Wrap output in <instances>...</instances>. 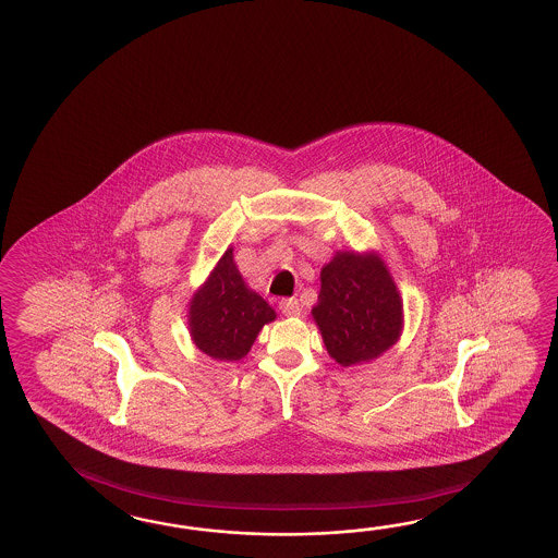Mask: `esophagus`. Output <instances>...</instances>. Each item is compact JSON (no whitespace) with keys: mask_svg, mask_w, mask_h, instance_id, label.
<instances>
[{"mask_svg":"<svg viewBox=\"0 0 558 558\" xmlns=\"http://www.w3.org/2000/svg\"><path fill=\"white\" fill-rule=\"evenodd\" d=\"M279 310H281V313L283 315H287V317H295V315H299L301 313V303H299L298 299H281L279 301Z\"/></svg>","mask_w":558,"mask_h":558,"instance_id":"esophagus-1","label":"esophagus"}]
</instances>
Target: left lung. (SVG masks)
<instances>
[{"label":"left lung","mask_w":558,"mask_h":558,"mask_svg":"<svg viewBox=\"0 0 558 558\" xmlns=\"http://www.w3.org/2000/svg\"><path fill=\"white\" fill-rule=\"evenodd\" d=\"M312 313L329 355L345 367L374 360L402 331V299L376 255L337 253Z\"/></svg>","instance_id":"1"}]
</instances>
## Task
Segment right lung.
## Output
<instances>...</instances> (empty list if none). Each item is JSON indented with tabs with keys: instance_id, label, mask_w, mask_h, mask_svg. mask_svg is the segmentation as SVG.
Segmentation results:
<instances>
[{
	"instance_id": "obj_1",
	"label": "right lung",
	"mask_w": 558,
	"mask_h": 558,
	"mask_svg": "<svg viewBox=\"0 0 558 558\" xmlns=\"http://www.w3.org/2000/svg\"><path fill=\"white\" fill-rule=\"evenodd\" d=\"M272 319L269 303L248 291L236 271L233 248L225 251L207 283L191 301V333L196 348L221 362L245 357L260 327Z\"/></svg>"
}]
</instances>
